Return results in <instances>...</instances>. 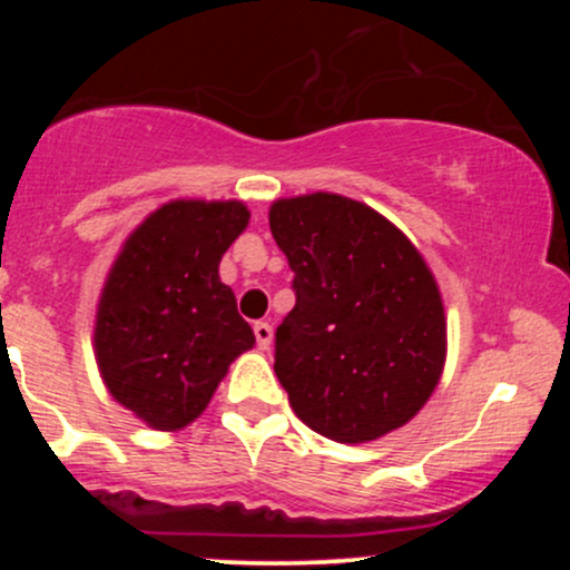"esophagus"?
I'll list each match as a JSON object with an SVG mask.
<instances>
[{"label": "esophagus", "mask_w": 570, "mask_h": 570, "mask_svg": "<svg viewBox=\"0 0 570 570\" xmlns=\"http://www.w3.org/2000/svg\"><path fill=\"white\" fill-rule=\"evenodd\" d=\"M254 337H257L259 348L267 351V348H271V343H273V326L267 322H257V324H254Z\"/></svg>", "instance_id": "34e87169"}]
</instances>
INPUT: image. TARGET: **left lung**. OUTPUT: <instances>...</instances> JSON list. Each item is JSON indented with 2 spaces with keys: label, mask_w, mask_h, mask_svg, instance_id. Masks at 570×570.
<instances>
[{
  "label": "left lung",
  "mask_w": 570,
  "mask_h": 570,
  "mask_svg": "<svg viewBox=\"0 0 570 570\" xmlns=\"http://www.w3.org/2000/svg\"><path fill=\"white\" fill-rule=\"evenodd\" d=\"M271 233L294 273L273 364L292 410L335 442L404 426L444 364L442 297L417 248L330 193L273 203Z\"/></svg>",
  "instance_id": "left-lung-1"
}]
</instances>
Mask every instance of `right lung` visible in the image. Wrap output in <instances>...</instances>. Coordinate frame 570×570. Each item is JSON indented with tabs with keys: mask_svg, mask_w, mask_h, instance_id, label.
Masks as SVG:
<instances>
[{
	"mask_svg": "<svg viewBox=\"0 0 570 570\" xmlns=\"http://www.w3.org/2000/svg\"><path fill=\"white\" fill-rule=\"evenodd\" d=\"M244 203L174 200L128 238L104 286L96 358L122 407L160 431L206 410L227 367L254 345L219 259L244 233Z\"/></svg>",
	"mask_w": 570,
	"mask_h": 570,
	"instance_id": "add662e5",
	"label": "right lung"
}]
</instances>
